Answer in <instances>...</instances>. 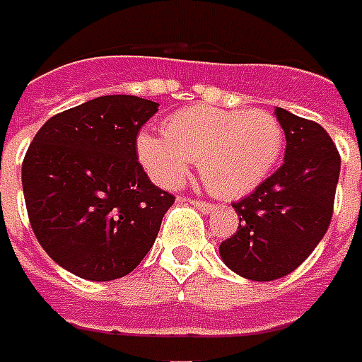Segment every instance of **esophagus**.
Masks as SVG:
<instances>
[{
  "label": "esophagus",
  "mask_w": 362,
  "mask_h": 362,
  "mask_svg": "<svg viewBox=\"0 0 362 362\" xmlns=\"http://www.w3.org/2000/svg\"><path fill=\"white\" fill-rule=\"evenodd\" d=\"M198 210H202L204 214H212L214 210H216V206L214 204H210V202H200V200H196V202H192Z\"/></svg>",
  "instance_id": "34e87169"
}]
</instances>
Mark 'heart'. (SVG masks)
I'll use <instances>...</instances> for the list:
<instances>
[{
  "label": "heart",
  "mask_w": 362,
  "mask_h": 362,
  "mask_svg": "<svg viewBox=\"0 0 362 362\" xmlns=\"http://www.w3.org/2000/svg\"><path fill=\"white\" fill-rule=\"evenodd\" d=\"M284 127L272 112L196 105L170 115L162 134L142 130L134 150L162 188H178L192 160L208 188L226 200L242 198L269 176L284 150Z\"/></svg>",
  "instance_id": "b5f03b06"
}]
</instances>
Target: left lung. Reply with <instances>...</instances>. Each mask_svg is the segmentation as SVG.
<instances>
[{
    "label": "left lung",
    "instance_id": "8db88e82",
    "mask_svg": "<svg viewBox=\"0 0 362 362\" xmlns=\"http://www.w3.org/2000/svg\"><path fill=\"white\" fill-rule=\"evenodd\" d=\"M285 132V158L265 182L233 204L238 232L220 245L233 274L274 281L291 274L323 240L333 218L341 156L327 130L275 109Z\"/></svg>",
    "mask_w": 362,
    "mask_h": 362
}]
</instances>
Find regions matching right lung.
Segmentation results:
<instances>
[{"mask_svg":"<svg viewBox=\"0 0 362 362\" xmlns=\"http://www.w3.org/2000/svg\"><path fill=\"white\" fill-rule=\"evenodd\" d=\"M158 103L107 95L47 120L21 166L33 233L77 277L112 281L150 252L174 196L148 180L134 140Z\"/></svg>","mask_w":362,"mask_h":362,"instance_id":"obj_1","label":"right lung"}]
</instances>
